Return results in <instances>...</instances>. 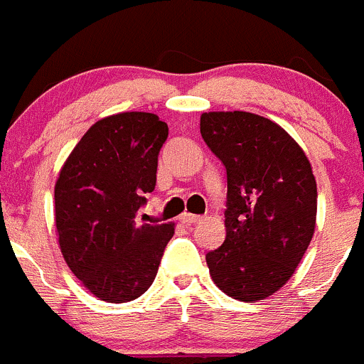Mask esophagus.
<instances>
[{
	"instance_id": "esophagus-1",
	"label": "esophagus",
	"mask_w": 364,
	"mask_h": 364,
	"mask_svg": "<svg viewBox=\"0 0 364 364\" xmlns=\"http://www.w3.org/2000/svg\"><path fill=\"white\" fill-rule=\"evenodd\" d=\"M200 221H201L200 215L189 214V212H183L181 215V223H183V225H194V223H200Z\"/></svg>"
}]
</instances>
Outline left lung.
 <instances>
[{
    "instance_id": "1",
    "label": "left lung",
    "mask_w": 364,
    "mask_h": 364,
    "mask_svg": "<svg viewBox=\"0 0 364 364\" xmlns=\"http://www.w3.org/2000/svg\"><path fill=\"white\" fill-rule=\"evenodd\" d=\"M201 138L226 168L225 242L207 253L212 282L257 303L296 272L315 233L316 182L299 143L247 111H208Z\"/></svg>"
}]
</instances>
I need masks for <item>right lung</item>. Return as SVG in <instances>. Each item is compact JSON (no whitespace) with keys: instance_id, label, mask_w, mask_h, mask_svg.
<instances>
[{"instance_id":"add662e5","label":"right lung","mask_w":364,"mask_h":364,"mask_svg":"<svg viewBox=\"0 0 364 364\" xmlns=\"http://www.w3.org/2000/svg\"><path fill=\"white\" fill-rule=\"evenodd\" d=\"M168 125L145 111L100 118L61 166L55 223L61 255L88 292L129 303L154 283L173 223H136L156 187L157 156Z\"/></svg>"}]
</instances>
